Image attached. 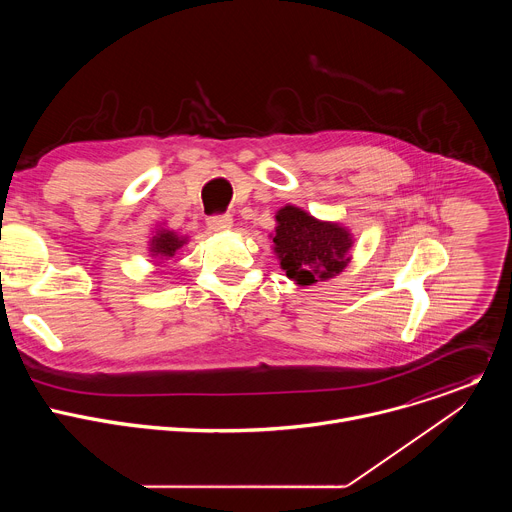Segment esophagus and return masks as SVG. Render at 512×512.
Returning <instances> with one entry per match:
<instances>
[{"instance_id": "34e87169", "label": "esophagus", "mask_w": 512, "mask_h": 512, "mask_svg": "<svg viewBox=\"0 0 512 512\" xmlns=\"http://www.w3.org/2000/svg\"><path fill=\"white\" fill-rule=\"evenodd\" d=\"M206 225L210 231H229L233 227V218L231 214H212L208 216Z\"/></svg>"}]
</instances>
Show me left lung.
Segmentation results:
<instances>
[{"mask_svg": "<svg viewBox=\"0 0 512 512\" xmlns=\"http://www.w3.org/2000/svg\"><path fill=\"white\" fill-rule=\"evenodd\" d=\"M275 253L281 269L300 285L338 275L350 261V233L338 225L316 221L298 206H285L277 214Z\"/></svg>", "mask_w": 512, "mask_h": 512, "instance_id": "1", "label": "left lung"}]
</instances>
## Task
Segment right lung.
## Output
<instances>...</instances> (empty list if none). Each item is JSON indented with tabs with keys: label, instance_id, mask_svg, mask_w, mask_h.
<instances>
[{
	"label": "right lung",
	"instance_id": "right-lung-1",
	"mask_svg": "<svg viewBox=\"0 0 512 512\" xmlns=\"http://www.w3.org/2000/svg\"><path fill=\"white\" fill-rule=\"evenodd\" d=\"M184 245V239H180L178 235H174L172 231H160L154 239H152V253L154 255H162V257H172L180 247Z\"/></svg>",
	"mask_w": 512,
	"mask_h": 512
}]
</instances>
